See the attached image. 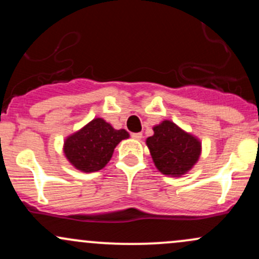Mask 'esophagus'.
<instances>
[{
    "label": "esophagus",
    "instance_id": "34e87169",
    "mask_svg": "<svg viewBox=\"0 0 259 259\" xmlns=\"http://www.w3.org/2000/svg\"><path fill=\"white\" fill-rule=\"evenodd\" d=\"M132 138L135 140H141L142 139V133H133Z\"/></svg>",
    "mask_w": 259,
    "mask_h": 259
}]
</instances>
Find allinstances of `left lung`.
Returning <instances> with one entry per match:
<instances>
[{"mask_svg":"<svg viewBox=\"0 0 259 259\" xmlns=\"http://www.w3.org/2000/svg\"><path fill=\"white\" fill-rule=\"evenodd\" d=\"M153 136L146 140L154 164L165 175L185 174L197 162L201 144L170 120L153 127Z\"/></svg>","mask_w":259,"mask_h":259,"instance_id":"left-lung-1","label":"left lung"}]
</instances>
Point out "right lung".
<instances>
[{"mask_svg":"<svg viewBox=\"0 0 259 259\" xmlns=\"http://www.w3.org/2000/svg\"><path fill=\"white\" fill-rule=\"evenodd\" d=\"M126 138V130H115L111 124L96 118L65 140L64 153L76 169L92 173L105 167L115 146Z\"/></svg>","mask_w":259,"mask_h":259,"instance_id":"right-lung-1","label":"right lung"}]
</instances>
